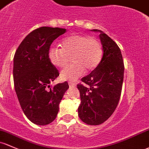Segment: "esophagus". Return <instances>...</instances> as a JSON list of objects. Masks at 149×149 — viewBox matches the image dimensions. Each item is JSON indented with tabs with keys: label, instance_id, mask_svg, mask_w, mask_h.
I'll list each match as a JSON object with an SVG mask.
<instances>
[{
	"label": "esophagus",
	"instance_id": "34e87169",
	"mask_svg": "<svg viewBox=\"0 0 149 149\" xmlns=\"http://www.w3.org/2000/svg\"><path fill=\"white\" fill-rule=\"evenodd\" d=\"M68 84H69V86H70V87H76V85H77L76 83L72 82V81H69Z\"/></svg>",
	"mask_w": 149,
	"mask_h": 149
}]
</instances>
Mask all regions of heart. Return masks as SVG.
I'll list each match as a JSON object with an SVG mask.
<instances>
[{"label":"heart","instance_id":"1","mask_svg":"<svg viewBox=\"0 0 149 149\" xmlns=\"http://www.w3.org/2000/svg\"><path fill=\"white\" fill-rule=\"evenodd\" d=\"M48 56L52 65L61 69L68 65L70 57L73 64L62 70L60 77L63 80H75L84 70L89 72L97 68L102 57V47L94 37L73 34L62 40L60 48L49 49Z\"/></svg>","mask_w":149,"mask_h":149}]
</instances>
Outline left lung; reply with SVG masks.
Segmentation results:
<instances>
[{
    "instance_id": "left-lung-1",
    "label": "left lung",
    "mask_w": 149,
    "mask_h": 149,
    "mask_svg": "<svg viewBox=\"0 0 149 149\" xmlns=\"http://www.w3.org/2000/svg\"><path fill=\"white\" fill-rule=\"evenodd\" d=\"M103 55L95 70L81 78L78 84L81 104L78 115L89 125H100L107 121L119 104L124 80V65L119 46L100 30Z\"/></svg>"
}]
</instances>
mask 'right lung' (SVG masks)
<instances>
[{
  "label": "right lung",
  "mask_w": 149,
  "mask_h": 149,
  "mask_svg": "<svg viewBox=\"0 0 149 149\" xmlns=\"http://www.w3.org/2000/svg\"><path fill=\"white\" fill-rule=\"evenodd\" d=\"M66 29L41 27L32 31L17 47L13 59L14 87L25 116L37 125L55 119L59 104L69 88L65 81L49 85L59 71L49 60V47Z\"/></svg>",
  "instance_id": "add662e5"
}]
</instances>
